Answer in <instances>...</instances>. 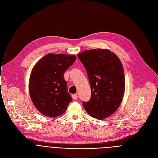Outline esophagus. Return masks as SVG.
<instances>
[{"label":"esophagus","instance_id":"1","mask_svg":"<svg viewBox=\"0 0 158 158\" xmlns=\"http://www.w3.org/2000/svg\"><path fill=\"white\" fill-rule=\"evenodd\" d=\"M72 98H73V99L76 100V99H77L78 96H77L76 94H73V95H72Z\"/></svg>","mask_w":158,"mask_h":158}]
</instances>
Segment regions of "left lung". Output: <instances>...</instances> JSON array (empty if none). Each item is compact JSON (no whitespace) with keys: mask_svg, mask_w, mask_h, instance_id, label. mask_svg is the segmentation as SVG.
Listing matches in <instances>:
<instances>
[{"mask_svg":"<svg viewBox=\"0 0 158 158\" xmlns=\"http://www.w3.org/2000/svg\"><path fill=\"white\" fill-rule=\"evenodd\" d=\"M86 69L91 98L83 106L93 118L103 119L114 113L124 94V69L118 57L109 49H96L77 54Z\"/></svg>","mask_w":158,"mask_h":158,"instance_id":"1","label":"left lung"}]
</instances>
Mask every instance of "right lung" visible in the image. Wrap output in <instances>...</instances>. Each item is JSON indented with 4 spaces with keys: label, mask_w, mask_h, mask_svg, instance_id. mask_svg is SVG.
<instances>
[{
    "label": "right lung",
    "mask_w": 158,
    "mask_h": 158,
    "mask_svg": "<svg viewBox=\"0 0 158 158\" xmlns=\"http://www.w3.org/2000/svg\"><path fill=\"white\" fill-rule=\"evenodd\" d=\"M76 60L74 55L50 53L33 67L29 79V94L34 106L43 115L59 116L73 101L64 74Z\"/></svg>",
    "instance_id": "obj_1"
}]
</instances>
